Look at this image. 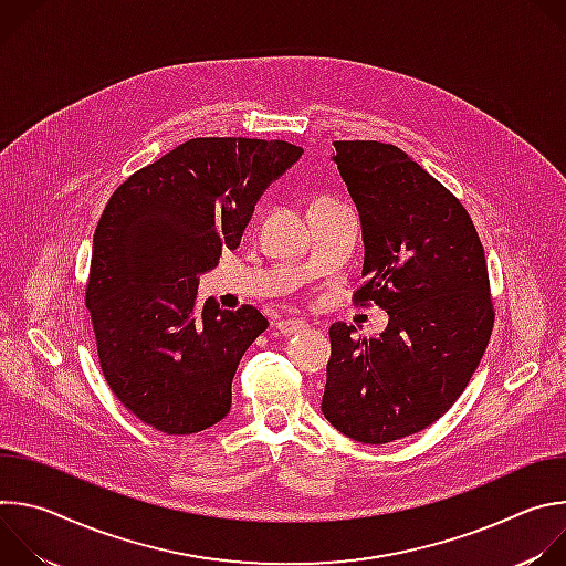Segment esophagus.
I'll return each mask as SVG.
<instances>
[{
	"label": "esophagus",
	"mask_w": 566,
	"mask_h": 566,
	"mask_svg": "<svg viewBox=\"0 0 566 566\" xmlns=\"http://www.w3.org/2000/svg\"><path fill=\"white\" fill-rule=\"evenodd\" d=\"M275 329L282 336H295V334H302L306 329V322L300 319V317H282V319L275 322Z\"/></svg>",
	"instance_id": "1"
}]
</instances>
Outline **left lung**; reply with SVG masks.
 I'll return each instance as SVG.
<instances>
[{
    "label": "left lung",
    "instance_id": "1",
    "mask_svg": "<svg viewBox=\"0 0 566 566\" xmlns=\"http://www.w3.org/2000/svg\"><path fill=\"white\" fill-rule=\"evenodd\" d=\"M334 147L363 223L365 282L354 302L378 304L389 325L367 340L334 322L322 415L345 437L380 446L452 408L489 347L495 308L486 255L461 201L389 143Z\"/></svg>",
    "mask_w": 566,
    "mask_h": 566
}]
</instances>
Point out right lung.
Segmentation results:
<instances>
[{
  "label": "right lung",
  "instance_id": "1",
  "mask_svg": "<svg viewBox=\"0 0 566 566\" xmlns=\"http://www.w3.org/2000/svg\"><path fill=\"white\" fill-rule=\"evenodd\" d=\"M262 138H190L116 188L96 226L85 304L123 406L166 434L230 412L237 365L269 319L197 302L199 275L234 251L258 199L302 156Z\"/></svg>",
  "mask_w": 566,
  "mask_h": 566
}]
</instances>
